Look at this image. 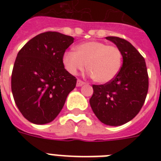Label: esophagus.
<instances>
[{
  "mask_svg": "<svg viewBox=\"0 0 161 161\" xmlns=\"http://www.w3.org/2000/svg\"><path fill=\"white\" fill-rule=\"evenodd\" d=\"M84 83H85L84 82H83V81H81V80H79V79H78V81H77V84H76V85H77V87H81V86H83Z\"/></svg>",
  "mask_w": 161,
  "mask_h": 161,
  "instance_id": "34e87169",
  "label": "esophagus"
}]
</instances>
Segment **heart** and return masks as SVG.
Segmentation results:
<instances>
[{
    "mask_svg": "<svg viewBox=\"0 0 161 161\" xmlns=\"http://www.w3.org/2000/svg\"><path fill=\"white\" fill-rule=\"evenodd\" d=\"M63 65L68 73L75 75L79 70L88 68V74L98 83H107L119 72L122 54L114 46L98 41L86 42L76 47V52L63 54Z\"/></svg>",
    "mask_w": 161,
    "mask_h": 161,
    "instance_id": "1",
    "label": "heart"
}]
</instances>
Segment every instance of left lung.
I'll use <instances>...</instances> for the list:
<instances>
[{
    "label": "left lung",
    "instance_id": "obj_1",
    "mask_svg": "<svg viewBox=\"0 0 161 161\" xmlns=\"http://www.w3.org/2000/svg\"><path fill=\"white\" fill-rule=\"evenodd\" d=\"M121 52L123 64L113 80L93 85L89 103L96 117L104 125L119 126L138 114L145 103L149 88L145 58L125 39L107 36Z\"/></svg>",
    "mask_w": 161,
    "mask_h": 161
}]
</instances>
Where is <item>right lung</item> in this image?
I'll use <instances>...</instances> for the list:
<instances>
[{"label":"right lung","instance_id":"1","mask_svg":"<svg viewBox=\"0 0 161 161\" xmlns=\"http://www.w3.org/2000/svg\"><path fill=\"white\" fill-rule=\"evenodd\" d=\"M73 36L47 31L19 51L11 74V91L21 114L31 123L52 122L65 103L77 79L64 68L63 54Z\"/></svg>","mask_w":161,"mask_h":161}]
</instances>
